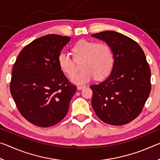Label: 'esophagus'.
<instances>
[{
	"instance_id": "obj_1",
	"label": "esophagus",
	"mask_w": 160,
	"mask_h": 160,
	"mask_svg": "<svg viewBox=\"0 0 160 160\" xmlns=\"http://www.w3.org/2000/svg\"><path fill=\"white\" fill-rule=\"evenodd\" d=\"M85 87H86L85 85H78L77 87V88H78V90H82V89L85 88Z\"/></svg>"
}]
</instances>
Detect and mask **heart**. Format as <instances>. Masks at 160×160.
Masks as SVG:
<instances>
[{
  "mask_svg": "<svg viewBox=\"0 0 160 160\" xmlns=\"http://www.w3.org/2000/svg\"><path fill=\"white\" fill-rule=\"evenodd\" d=\"M73 58L66 52H61L58 56L60 69L65 74L71 76L77 70V63L81 62L82 71L72 76L71 81L75 84H84L95 78L102 80L110 73L113 64L112 48L107 43L82 39L72 48Z\"/></svg>",
  "mask_w": 160,
  "mask_h": 160,
  "instance_id": "b5f03b06",
  "label": "heart"
}]
</instances>
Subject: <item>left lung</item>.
Instances as JSON below:
<instances>
[{
  "label": "left lung",
  "mask_w": 160,
  "mask_h": 160,
  "mask_svg": "<svg viewBox=\"0 0 160 160\" xmlns=\"http://www.w3.org/2000/svg\"><path fill=\"white\" fill-rule=\"evenodd\" d=\"M92 36L112 48L114 62L106 80L92 85V106L103 122L121 126L141 113L151 91V71L145 53L136 42L113 31Z\"/></svg>",
  "instance_id": "obj_1"
}]
</instances>
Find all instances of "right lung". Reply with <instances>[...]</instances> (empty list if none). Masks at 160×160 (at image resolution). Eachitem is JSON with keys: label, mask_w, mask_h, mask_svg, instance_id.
Listing matches in <instances>:
<instances>
[{"label": "right lung", "mask_w": 160, "mask_h": 160, "mask_svg": "<svg viewBox=\"0 0 160 160\" xmlns=\"http://www.w3.org/2000/svg\"><path fill=\"white\" fill-rule=\"evenodd\" d=\"M70 40L58 34L39 37L24 47L16 59L10 93L21 115L35 126L45 128L60 122L76 92L58 63Z\"/></svg>", "instance_id": "obj_1"}]
</instances>
